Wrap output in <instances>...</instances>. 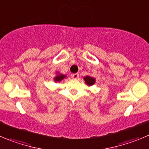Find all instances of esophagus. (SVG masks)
<instances>
[{
    "mask_svg": "<svg viewBox=\"0 0 149 149\" xmlns=\"http://www.w3.org/2000/svg\"><path fill=\"white\" fill-rule=\"evenodd\" d=\"M79 77V74L78 73H74L72 74V77L74 79H77Z\"/></svg>",
    "mask_w": 149,
    "mask_h": 149,
    "instance_id": "1",
    "label": "esophagus"
}]
</instances>
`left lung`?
Masks as SVG:
<instances>
[{
  "mask_svg": "<svg viewBox=\"0 0 149 149\" xmlns=\"http://www.w3.org/2000/svg\"><path fill=\"white\" fill-rule=\"evenodd\" d=\"M84 80L85 81H86V84L89 85V86H92V85L94 84L95 83V79L91 77H89V76H86V77H85Z\"/></svg>",
  "mask_w": 149,
  "mask_h": 149,
  "instance_id": "8db88e82",
  "label": "left lung"
}]
</instances>
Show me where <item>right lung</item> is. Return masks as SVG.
I'll return each mask as SVG.
<instances>
[{"mask_svg": "<svg viewBox=\"0 0 149 149\" xmlns=\"http://www.w3.org/2000/svg\"><path fill=\"white\" fill-rule=\"evenodd\" d=\"M64 77H65V76L63 75V74H59V75H58L57 77H55V80H56V81H58V82L61 81V80H63Z\"/></svg>", "mask_w": 149, "mask_h": 149, "instance_id": "obj_1", "label": "right lung"}]
</instances>
